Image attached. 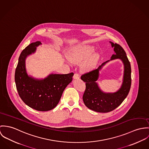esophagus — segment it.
Returning a JSON list of instances; mask_svg holds the SVG:
<instances>
[{"label":"esophagus","instance_id":"34e87169","mask_svg":"<svg viewBox=\"0 0 149 149\" xmlns=\"http://www.w3.org/2000/svg\"><path fill=\"white\" fill-rule=\"evenodd\" d=\"M73 78L75 79H79V75L78 73H75L74 74V76H73Z\"/></svg>","mask_w":149,"mask_h":149}]
</instances>
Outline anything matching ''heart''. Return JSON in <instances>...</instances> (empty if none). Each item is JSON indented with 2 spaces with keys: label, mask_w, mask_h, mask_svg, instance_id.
Here are the masks:
<instances>
[{
  "label": "heart",
  "mask_w": 149,
  "mask_h": 149,
  "mask_svg": "<svg viewBox=\"0 0 149 149\" xmlns=\"http://www.w3.org/2000/svg\"><path fill=\"white\" fill-rule=\"evenodd\" d=\"M93 48L90 46H82L71 51L68 55L69 59L75 63L81 62L88 59L94 52ZM99 56L98 55H95L91 57L83 65L84 68L89 70L93 68L98 61Z\"/></svg>",
  "instance_id": "heart-1"
}]
</instances>
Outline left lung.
Instances as JSON below:
<instances>
[{"label":"left lung","instance_id":"8db88e82","mask_svg":"<svg viewBox=\"0 0 149 149\" xmlns=\"http://www.w3.org/2000/svg\"><path fill=\"white\" fill-rule=\"evenodd\" d=\"M110 43L116 53L112 55L110 60L120 59L124 64L123 81L120 89L114 93H104L100 90L96 82L100 70L109 61L102 63L98 68L83 74L81 77L86 83V89L83 95L84 104L88 109L99 113H108L118 107L127 97L132 84L131 66L126 52L119 45Z\"/></svg>","mask_w":149,"mask_h":149}]
</instances>
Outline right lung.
<instances>
[{"instance_id":"1","label":"right lung","mask_w":149,"mask_h":149,"mask_svg":"<svg viewBox=\"0 0 149 149\" xmlns=\"http://www.w3.org/2000/svg\"><path fill=\"white\" fill-rule=\"evenodd\" d=\"M39 41L29 45L19 56L15 73L17 91L22 100L28 106L40 111H49L58 104L67 86L72 80L73 72L67 74H51L43 80L28 76L25 66L26 58L35 52Z\"/></svg>"}]
</instances>
